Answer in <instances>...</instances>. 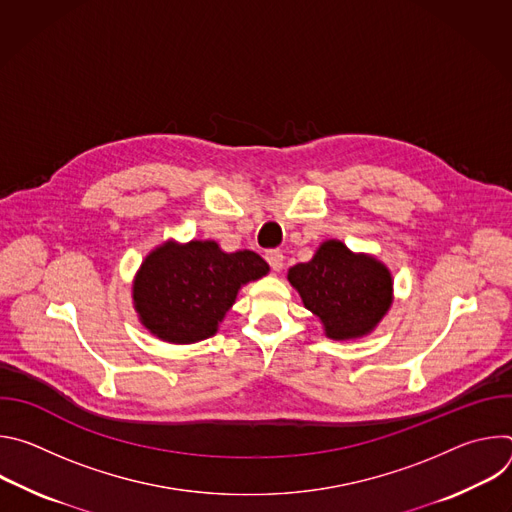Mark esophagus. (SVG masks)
I'll return each mask as SVG.
<instances>
[{
    "label": "esophagus",
    "mask_w": 512,
    "mask_h": 512,
    "mask_svg": "<svg viewBox=\"0 0 512 512\" xmlns=\"http://www.w3.org/2000/svg\"><path fill=\"white\" fill-rule=\"evenodd\" d=\"M265 259H267V263H269V267H271L273 271H279V269L283 267V253L277 251V249L267 251V253H265Z\"/></svg>",
    "instance_id": "1"
}]
</instances>
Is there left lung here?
I'll return each mask as SVG.
<instances>
[{
  "instance_id": "left-lung-1",
  "label": "left lung",
  "mask_w": 512,
  "mask_h": 512,
  "mask_svg": "<svg viewBox=\"0 0 512 512\" xmlns=\"http://www.w3.org/2000/svg\"><path fill=\"white\" fill-rule=\"evenodd\" d=\"M287 281L332 340L371 334L393 304V277L387 265L373 255L352 253L336 239L324 241L312 261L291 267Z\"/></svg>"
}]
</instances>
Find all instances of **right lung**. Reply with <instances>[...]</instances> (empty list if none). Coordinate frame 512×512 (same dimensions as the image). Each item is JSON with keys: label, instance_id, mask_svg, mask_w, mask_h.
Masks as SVG:
<instances>
[{"label": "right lung", "instance_id": "1", "mask_svg": "<svg viewBox=\"0 0 512 512\" xmlns=\"http://www.w3.org/2000/svg\"><path fill=\"white\" fill-rule=\"evenodd\" d=\"M269 273L253 251L225 253L214 241H166L133 279L139 322L160 340L192 344L216 334L239 289Z\"/></svg>", "mask_w": 512, "mask_h": 512}]
</instances>
